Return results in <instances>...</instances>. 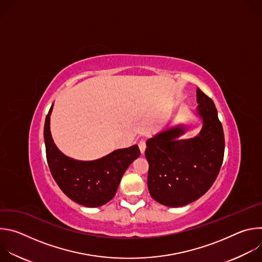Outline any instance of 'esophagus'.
<instances>
[{
	"instance_id": "34e87169",
	"label": "esophagus",
	"mask_w": 262,
	"mask_h": 262,
	"mask_svg": "<svg viewBox=\"0 0 262 262\" xmlns=\"http://www.w3.org/2000/svg\"><path fill=\"white\" fill-rule=\"evenodd\" d=\"M139 148H140L141 154L143 155V154L145 152V149H146V143H145L144 140H141V141L139 142Z\"/></svg>"
}]
</instances>
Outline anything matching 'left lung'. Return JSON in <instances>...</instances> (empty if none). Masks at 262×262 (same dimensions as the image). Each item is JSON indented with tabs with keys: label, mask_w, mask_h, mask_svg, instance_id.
<instances>
[{
	"label": "left lung",
	"mask_w": 262,
	"mask_h": 262,
	"mask_svg": "<svg viewBox=\"0 0 262 262\" xmlns=\"http://www.w3.org/2000/svg\"><path fill=\"white\" fill-rule=\"evenodd\" d=\"M197 102L194 112L202 124L197 136L179 139L193 128L179 123L146 141L148 190L165 206L181 207L202 197L214 182L223 163L225 139L215 105L199 88Z\"/></svg>",
	"instance_id": "1"
}]
</instances>
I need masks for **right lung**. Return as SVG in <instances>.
I'll return each instance as SVG.
<instances>
[{"label":"right lung","instance_id":"obj_1","mask_svg":"<svg viewBox=\"0 0 262 262\" xmlns=\"http://www.w3.org/2000/svg\"><path fill=\"white\" fill-rule=\"evenodd\" d=\"M52 104L45 123V144L51 173L63 193L86 207H98L114 198L129 165L140 157L138 145L116 149L93 161H80L64 155L51 133Z\"/></svg>","mask_w":262,"mask_h":262}]
</instances>
